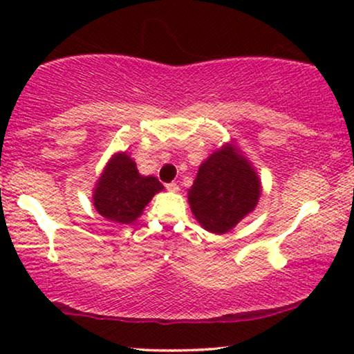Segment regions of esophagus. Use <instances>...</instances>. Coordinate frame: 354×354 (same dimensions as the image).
Listing matches in <instances>:
<instances>
[{
	"label": "esophagus",
	"mask_w": 354,
	"mask_h": 354,
	"mask_svg": "<svg viewBox=\"0 0 354 354\" xmlns=\"http://www.w3.org/2000/svg\"><path fill=\"white\" fill-rule=\"evenodd\" d=\"M166 188H167V190L169 192H172V193H177L178 192V185H177V183H167V185H166Z\"/></svg>",
	"instance_id": "34e87169"
}]
</instances>
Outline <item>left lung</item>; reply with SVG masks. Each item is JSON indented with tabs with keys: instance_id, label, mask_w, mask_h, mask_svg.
Segmentation results:
<instances>
[{
	"instance_id": "left-lung-1",
	"label": "left lung",
	"mask_w": 354,
	"mask_h": 354,
	"mask_svg": "<svg viewBox=\"0 0 354 354\" xmlns=\"http://www.w3.org/2000/svg\"><path fill=\"white\" fill-rule=\"evenodd\" d=\"M261 192L254 166L232 140L201 162L188 203L203 229L222 235L254 211Z\"/></svg>"
}]
</instances>
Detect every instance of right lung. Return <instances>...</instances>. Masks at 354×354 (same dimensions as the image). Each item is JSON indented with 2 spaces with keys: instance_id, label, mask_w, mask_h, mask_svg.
Here are the masks:
<instances>
[{
  "instance_id": "right-lung-1",
  "label": "right lung",
  "mask_w": 354,
  "mask_h": 354,
  "mask_svg": "<svg viewBox=\"0 0 354 354\" xmlns=\"http://www.w3.org/2000/svg\"><path fill=\"white\" fill-rule=\"evenodd\" d=\"M162 183L153 176H142L137 164L125 151H118L106 162L93 188V206L106 219L132 224L143 214L145 206Z\"/></svg>"
}]
</instances>
